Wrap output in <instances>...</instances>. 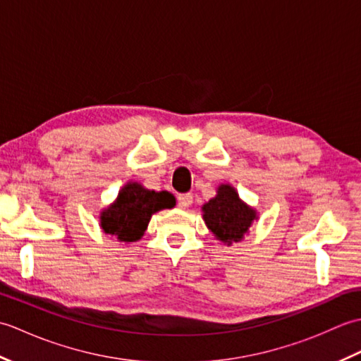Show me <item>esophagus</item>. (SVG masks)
Here are the masks:
<instances>
[{"label":"esophagus","mask_w":361,"mask_h":361,"mask_svg":"<svg viewBox=\"0 0 361 361\" xmlns=\"http://www.w3.org/2000/svg\"><path fill=\"white\" fill-rule=\"evenodd\" d=\"M192 194L190 192H188V194H180L178 195V204L181 206L183 209H186V208H189L190 204H192Z\"/></svg>","instance_id":"1"}]
</instances>
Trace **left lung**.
Here are the masks:
<instances>
[{"mask_svg": "<svg viewBox=\"0 0 361 361\" xmlns=\"http://www.w3.org/2000/svg\"><path fill=\"white\" fill-rule=\"evenodd\" d=\"M204 224L225 245L240 242L248 233L251 224L257 220V212L240 200L231 185H220L217 195L203 204Z\"/></svg>", "mask_w": 361, "mask_h": 361, "instance_id": "obj_1", "label": "left lung"}]
</instances>
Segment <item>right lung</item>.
Listing matches in <instances>:
<instances>
[{
  "mask_svg": "<svg viewBox=\"0 0 361 361\" xmlns=\"http://www.w3.org/2000/svg\"><path fill=\"white\" fill-rule=\"evenodd\" d=\"M173 206L175 197L171 192H155L140 183L128 181L116 200L101 212V228L119 242H136L144 235L153 214Z\"/></svg>",
  "mask_w": 361,
  "mask_h": 361,
  "instance_id": "right-lung-1",
  "label": "right lung"
}]
</instances>
